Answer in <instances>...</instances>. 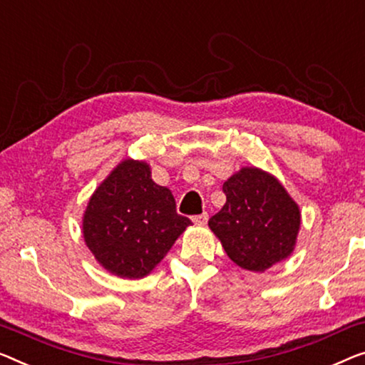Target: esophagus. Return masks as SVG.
<instances>
[{"label":"esophagus","instance_id":"34e87169","mask_svg":"<svg viewBox=\"0 0 365 365\" xmlns=\"http://www.w3.org/2000/svg\"><path fill=\"white\" fill-rule=\"evenodd\" d=\"M195 225H206V221H208V213H201V215H197L192 217Z\"/></svg>","mask_w":365,"mask_h":365}]
</instances>
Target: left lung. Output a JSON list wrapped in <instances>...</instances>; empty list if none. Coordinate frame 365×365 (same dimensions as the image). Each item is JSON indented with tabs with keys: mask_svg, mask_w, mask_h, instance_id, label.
I'll use <instances>...</instances> for the list:
<instances>
[{
	"mask_svg": "<svg viewBox=\"0 0 365 365\" xmlns=\"http://www.w3.org/2000/svg\"><path fill=\"white\" fill-rule=\"evenodd\" d=\"M226 203L208 226L232 262L264 272L293 252L300 231V208L274 175L242 167L222 185Z\"/></svg>",
	"mask_w": 365,
	"mask_h": 365,
	"instance_id": "left-lung-1",
	"label": "left lung"
}]
</instances>
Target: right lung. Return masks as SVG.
Returning <instances> with one entry per match:
<instances>
[{"label": "right lung", "mask_w": 365, "mask_h": 365, "mask_svg": "<svg viewBox=\"0 0 365 365\" xmlns=\"http://www.w3.org/2000/svg\"><path fill=\"white\" fill-rule=\"evenodd\" d=\"M192 225L177 213L168 188L145 162L126 159L91 195L83 215L85 244L108 272L143 279Z\"/></svg>", "instance_id": "add662e5"}]
</instances>
